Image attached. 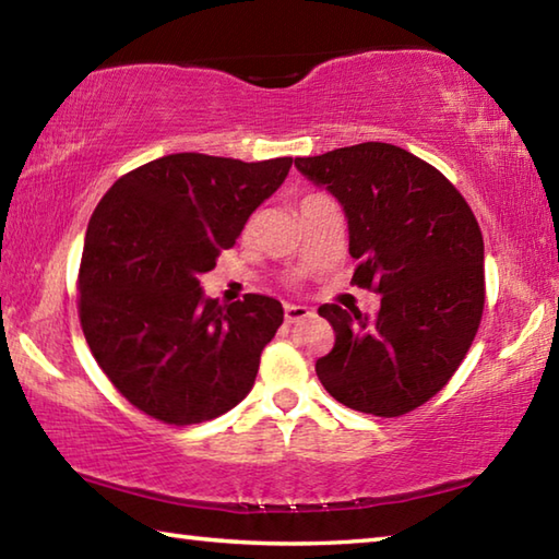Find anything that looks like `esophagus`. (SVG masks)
Here are the masks:
<instances>
[{"mask_svg": "<svg viewBox=\"0 0 559 559\" xmlns=\"http://www.w3.org/2000/svg\"><path fill=\"white\" fill-rule=\"evenodd\" d=\"M308 316H313V313H310V308H306V306H286V308H283V318H286V323H300V320L308 318Z\"/></svg>", "mask_w": 559, "mask_h": 559, "instance_id": "1", "label": "esophagus"}]
</instances>
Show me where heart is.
Returning a JSON list of instances; mask_svg holds the SVG:
<instances>
[{"label": "heart", "mask_w": 559, "mask_h": 559, "mask_svg": "<svg viewBox=\"0 0 559 559\" xmlns=\"http://www.w3.org/2000/svg\"><path fill=\"white\" fill-rule=\"evenodd\" d=\"M316 197H320V194H306V197H302V200H300V204L298 206H302V204H308V202H313L316 200ZM251 229V226H246V231H249Z\"/></svg>", "instance_id": "b5f03b06"}]
</instances>
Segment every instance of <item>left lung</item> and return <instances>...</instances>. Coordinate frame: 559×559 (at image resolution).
Masks as SVG:
<instances>
[{
	"instance_id": "8db88e82",
	"label": "left lung",
	"mask_w": 559,
	"mask_h": 559,
	"mask_svg": "<svg viewBox=\"0 0 559 559\" xmlns=\"http://www.w3.org/2000/svg\"><path fill=\"white\" fill-rule=\"evenodd\" d=\"M296 167L343 204L353 283L382 293L377 318L318 308L335 345L316 362L330 396L355 412L402 416L441 392L478 333L484 236L437 167L390 143H359Z\"/></svg>"
}]
</instances>
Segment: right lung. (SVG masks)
I'll return each mask as SVG.
<instances>
[{
    "instance_id": "right-lung-1",
    "label": "right lung",
    "mask_w": 559,
    "mask_h": 559,
    "mask_svg": "<svg viewBox=\"0 0 559 559\" xmlns=\"http://www.w3.org/2000/svg\"><path fill=\"white\" fill-rule=\"evenodd\" d=\"M293 157L241 163L177 153L122 175L93 212L79 269V318L110 384L153 419L202 424L234 409L283 323L276 298L219 306L200 273L283 185Z\"/></svg>"
}]
</instances>
